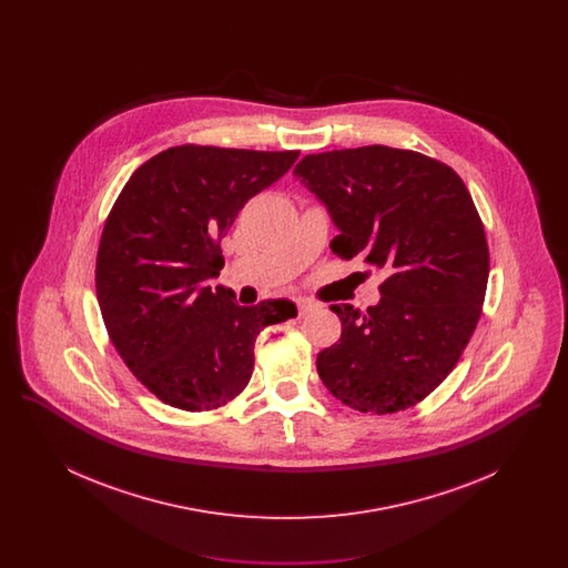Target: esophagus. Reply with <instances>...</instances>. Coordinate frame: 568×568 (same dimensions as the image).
<instances>
[{"label":"esophagus","instance_id":"esophagus-1","mask_svg":"<svg viewBox=\"0 0 568 568\" xmlns=\"http://www.w3.org/2000/svg\"><path fill=\"white\" fill-rule=\"evenodd\" d=\"M313 311H315V304H311L308 300H297V315L300 317H306Z\"/></svg>","mask_w":568,"mask_h":568}]
</instances>
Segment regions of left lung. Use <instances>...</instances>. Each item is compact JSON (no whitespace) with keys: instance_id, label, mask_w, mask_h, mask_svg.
<instances>
[{"instance_id":"left-lung-1","label":"left lung","mask_w":568,"mask_h":568,"mask_svg":"<svg viewBox=\"0 0 568 568\" xmlns=\"http://www.w3.org/2000/svg\"><path fill=\"white\" fill-rule=\"evenodd\" d=\"M294 174L341 230L329 248L387 274L366 313L332 304L343 334L317 355L325 387L375 415L422 403L458 364L486 300V230L464 181L381 144L306 155Z\"/></svg>"}]
</instances>
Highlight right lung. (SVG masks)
Here are the masks:
<instances>
[{
  "label": "right lung",
  "mask_w": 568,
  "mask_h": 568,
  "mask_svg": "<svg viewBox=\"0 0 568 568\" xmlns=\"http://www.w3.org/2000/svg\"><path fill=\"white\" fill-rule=\"evenodd\" d=\"M300 151L181 144L142 163L119 193L95 260V292L114 349L165 405L191 413L234 400L253 375L266 325L296 317L290 300L241 306L206 283L244 204Z\"/></svg>",
  "instance_id": "add662e5"
}]
</instances>
